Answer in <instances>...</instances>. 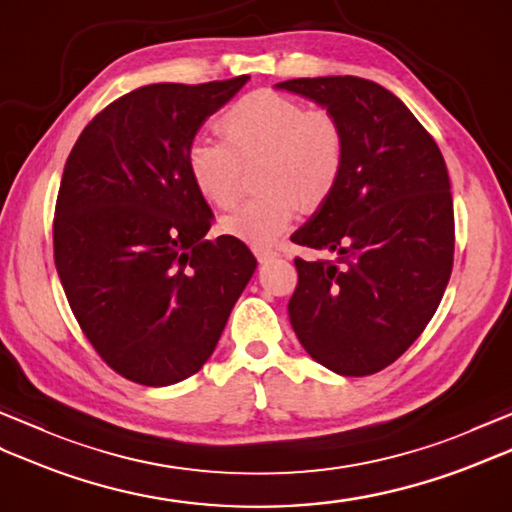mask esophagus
Here are the masks:
<instances>
[{
    "mask_svg": "<svg viewBox=\"0 0 512 512\" xmlns=\"http://www.w3.org/2000/svg\"><path fill=\"white\" fill-rule=\"evenodd\" d=\"M253 253H255V257L259 259V262H270V259H275L279 255L275 248H264V246L253 248Z\"/></svg>",
    "mask_w": 512,
    "mask_h": 512,
    "instance_id": "34e87169",
    "label": "esophagus"
}]
</instances>
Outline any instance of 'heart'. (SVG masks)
Segmentation results:
<instances>
[{
    "label": "heart",
    "mask_w": 512,
    "mask_h": 512,
    "mask_svg": "<svg viewBox=\"0 0 512 512\" xmlns=\"http://www.w3.org/2000/svg\"><path fill=\"white\" fill-rule=\"evenodd\" d=\"M224 143L193 138L184 165L195 191L231 209L239 198L242 165L259 158L257 187L264 193L222 220V231L250 246H270L297 220L301 206L330 200L343 176L347 138L330 110H306L273 90L239 96L217 118Z\"/></svg>",
    "instance_id": "heart-1"
}]
</instances>
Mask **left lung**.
<instances>
[{"label":"left lung","mask_w":512,"mask_h":512,"mask_svg":"<svg viewBox=\"0 0 512 512\" xmlns=\"http://www.w3.org/2000/svg\"><path fill=\"white\" fill-rule=\"evenodd\" d=\"M277 88L323 105L347 138L339 187L290 237L332 253L295 259L292 330L332 372L376 374L427 328L449 284L455 222L447 165L436 140L383 85L317 76Z\"/></svg>","instance_id":"obj_1"}]
</instances>
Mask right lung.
<instances>
[{"label":"right lung","instance_id":"add662e5","mask_svg":"<svg viewBox=\"0 0 512 512\" xmlns=\"http://www.w3.org/2000/svg\"><path fill=\"white\" fill-rule=\"evenodd\" d=\"M246 81L129 92L92 118L65 162L54 266L83 334L132 383L198 372L257 268L239 239H204L213 213L184 165L202 123Z\"/></svg>","mask_w":512,"mask_h":512}]
</instances>
